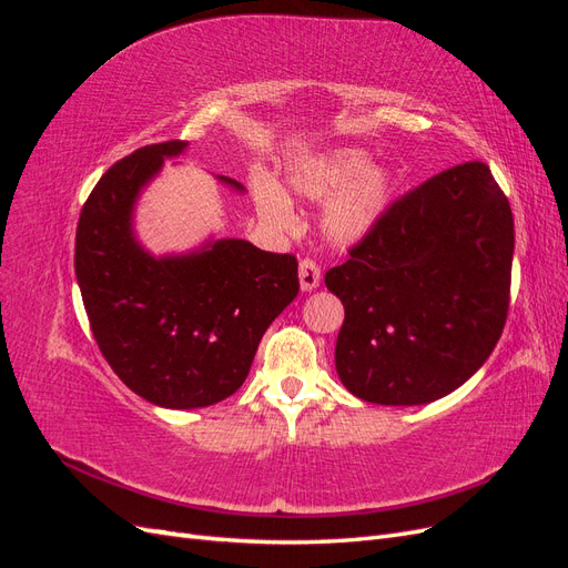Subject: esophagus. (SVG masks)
I'll return each instance as SVG.
<instances>
[{
    "instance_id": "1",
    "label": "esophagus",
    "mask_w": 568,
    "mask_h": 568,
    "mask_svg": "<svg viewBox=\"0 0 568 568\" xmlns=\"http://www.w3.org/2000/svg\"><path fill=\"white\" fill-rule=\"evenodd\" d=\"M298 280H301V288L303 291H313L320 286L322 280V272L320 265L313 261V257H303L301 265H298Z\"/></svg>"
}]
</instances>
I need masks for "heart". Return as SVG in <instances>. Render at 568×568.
Segmentation results:
<instances>
[{
	"mask_svg": "<svg viewBox=\"0 0 568 568\" xmlns=\"http://www.w3.org/2000/svg\"><path fill=\"white\" fill-rule=\"evenodd\" d=\"M291 192L307 201H326L322 227L336 244H355L365 239L384 213L393 196V175L384 165L369 163V153L363 149H332L298 161L286 170ZM251 192L263 220L280 230L294 227V203L284 189L270 175L257 173L251 178Z\"/></svg>",
	"mask_w": 568,
	"mask_h": 568,
	"instance_id": "b5f03b06",
	"label": "heart"
}]
</instances>
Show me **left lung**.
I'll return each mask as SVG.
<instances>
[{
    "label": "left lung",
    "instance_id": "obj_1",
    "mask_svg": "<svg viewBox=\"0 0 568 568\" xmlns=\"http://www.w3.org/2000/svg\"><path fill=\"white\" fill-rule=\"evenodd\" d=\"M514 217L490 168L443 170L395 201L324 274L346 307L341 384L376 405H424L459 388L500 341Z\"/></svg>",
    "mask_w": 568,
    "mask_h": 568
}]
</instances>
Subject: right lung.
<instances>
[{
  "label": "right lung",
  "mask_w": 568,
  "mask_h": 568,
  "mask_svg": "<svg viewBox=\"0 0 568 568\" xmlns=\"http://www.w3.org/2000/svg\"><path fill=\"white\" fill-rule=\"evenodd\" d=\"M186 142L136 149L84 201L75 277L101 355L130 390L170 407H209L246 382L267 326L298 294V261L217 239L182 255H151L132 230L142 189ZM236 192L244 186L220 178Z\"/></svg>",
  "instance_id": "add662e5"
}]
</instances>
